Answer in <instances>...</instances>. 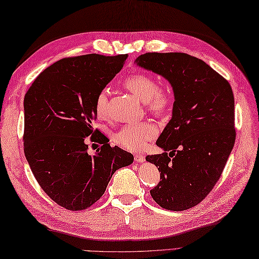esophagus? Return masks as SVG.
I'll use <instances>...</instances> for the list:
<instances>
[{"label":"esophagus","mask_w":259,"mask_h":259,"mask_svg":"<svg viewBox=\"0 0 259 259\" xmlns=\"http://www.w3.org/2000/svg\"><path fill=\"white\" fill-rule=\"evenodd\" d=\"M145 156L142 155V153H136L135 155V160L137 161V162H144L145 161Z\"/></svg>","instance_id":"1"}]
</instances>
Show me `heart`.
Returning a JSON list of instances; mask_svg holds the SVG:
<instances>
[{
  "instance_id": "heart-1",
  "label": "heart",
  "mask_w": 259,
  "mask_h": 259,
  "mask_svg": "<svg viewBox=\"0 0 259 259\" xmlns=\"http://www.w3.org/2000/svg\"><path fill=\"white\" fill-rule=\"evenodd\" d=\"M123 87L134 96L145 103L146 108L155 114H162L168 111L172 102L171 93L167 88L158 85L156 79L149 74L134 73L123 81ZM108 92L101 90L95 101V110L99 118L107 115ZM157 130L152 123L144 121L140 123L125 124L115 133L113 140L119 147L126 150H140L147 141L153 139Z\"/></svg>"
}]
</instances>
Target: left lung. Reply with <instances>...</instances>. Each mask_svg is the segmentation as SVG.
Wrapping results in <instances>:
<instances>
[{"mask_svg":"<svg viewBox=\"0 0 259 259\" xmlns=\"http://www.w3.org/2000/svg\"><path fill=\"white\" fill-rule=\"evenodd\" d=\"M136 62L167 79L175 95L172 117L156 142L164 152L146 157L160 172L151 197L168 210H186L211 191L233 150L232 87L206 62L186 53H145Z\"/></svg>","mask_w":259,"mask_h":259,"instance_id":"obj_1","label":"left lung"}]
</instances>
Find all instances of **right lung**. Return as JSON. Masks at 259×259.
<instances>
[{"instance_id": "right-lung-1", "label": "right lung", "mask_w": 259, "mask_h": 259, "mask_svg": "<svg viewBox=\"0 0 259 259\" xmlns=\"http://www.w3.org/2000/svg\"><path fill=\"white\" fill-rule=\"evenodd\" d=\"M126 54L61 59L37 75L24 97V153L43 191L68 210L100 199L115 170L134 156L111 147L97 119L96 97L122 69ZM102 147L87 153L86 137Z\"/></svg>"}]
</instances>
